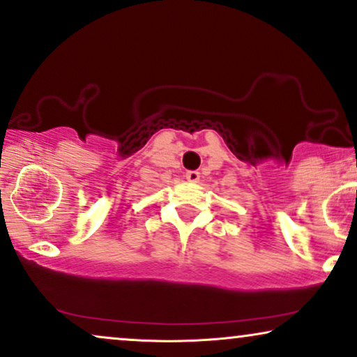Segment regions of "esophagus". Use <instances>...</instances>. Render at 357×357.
Returning <instances> with one entry per match:
<instances>
[{"label":"esophagus","mask_w":357,"mask_h":357,"mask_svg":"<svg viewBox=\"0 0 357 357\" xmlns=\"http://www.w3.org/2000/svg\"><path fill=\"white\" fill-rule=\"evenodd\" d=\"M185 177L190 183H198L200 182V172H197V170H188L187 174H185Z\"/></svg>","instance_id":"esophagus-1"}]
</instances>
